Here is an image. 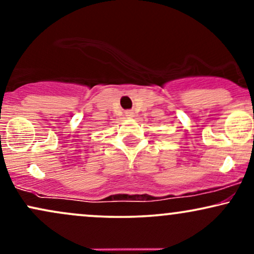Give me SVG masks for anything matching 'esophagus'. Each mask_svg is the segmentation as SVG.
Returning a JSON list of instances; mask_svg holds the SVG:
<instances>
[{"instance_id":"34e87169","label":"esophagus","mask_w":254,"mask_h":254,"mask_svg":"<svg viewBox=\"0 0 254 254\" xmlns=\"http://www.w3.org/2000/svg\"><path fill=\"white\" fill-rule=\"evenodd\" d=\"M125 116H127V118L133 117V112H132V111H125Z\"/></svg>"}]
</instances>
